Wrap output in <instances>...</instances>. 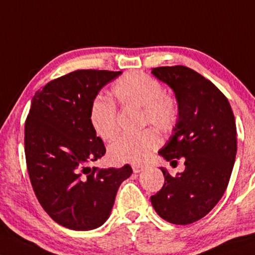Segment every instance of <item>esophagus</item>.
<instances>
[{"label": "esophagus", "mask_w": 255, "mask_h": 255, "mask_svg": "<svg viewBox=\"0 0 255 255\" xmlns=\"http://www.w3.org/2000/svg\"><path fill=\"white\" fill-rule=\"evenodd\" d=\"M131 168H133V172L134 173H139V172H141V171L143 170V165H139V164H134V165H131Z\"/></svg>", "instance_id": "34e87169"}]
</instances>
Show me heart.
<instances>
[{"label": "heart", "mask_w": 255, "mask_h": 255, "mask_svg": "<svg viewBox=\"0 0 255 255\" xmlns=\"http://www.w3.org/2000/svg\"><path fill=\"white\" fill-rule=\"evenodd\" d=\"M115 100L124 107L141 109L143 125L151 124L161 130H171L179 118L177 101L164 91V87L151 76L142 72H128L112 88ZM91 127L104 141L114 140L119 134L116 108L110 101L94 98L90 104ZM157 130L148 128L139 134L124 135L109 148L110 157L116 162H142L160 146Z\"/></svg>", "instance_id": "b5f03b06"}]
</instances>
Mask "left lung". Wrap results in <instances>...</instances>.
Segmentation results:
<instances>
[{
  "instance_id": "left-lung-1",
  "label": "left lung",
  "mask_w": 255,
  "mask_h": 255,
  "mask_svg": "<svg viewBox=\"0 0 255 255\" xmlns=\"http://www.w3.org/2000/svg\"><path fill=\"white\" fill-rule=\"evenodd\" d=\"M152 75L173 90L179 118L158 153L171 165L184 158L185 170L171 176L151 196L154 210L173 225L207 215L225 194L236 155V125L231 104L215 85L186 66H161Z\"/></svg>"
}]
</instances>
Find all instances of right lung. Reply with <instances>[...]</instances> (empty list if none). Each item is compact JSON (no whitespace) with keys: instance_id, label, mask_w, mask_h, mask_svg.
Returning <instances> with one entry per match:
<instances>
[{"instance_id":"right-lung-1","label":"right lung","mask_w":255,"mask_h":255,"mask_svg":"<svg viewBox=\"0 0 255 255\" xmlns=\"http://www.w3.org/2000/svg\"><path fill=\"white\" fill-rule=\"evenodd\" d=\"M121 71L77 70L51 81L30 101L24 124L27 170L39 203L51 219L73 231H91L108 220L121 183V168L90 167L106 154L91 127L90 104Z\"/></svg>"}]
</instances>
